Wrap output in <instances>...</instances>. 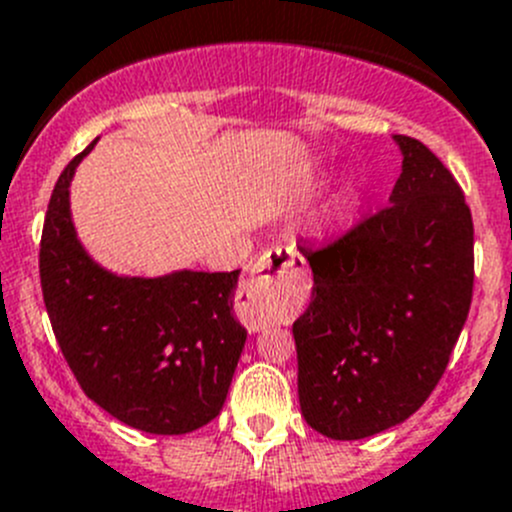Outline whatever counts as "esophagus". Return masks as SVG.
Returning a JSON list of instances; mask_svg holds the SVG:
<instances>
[{"mask_svg": "<svg viewBox=\"0 0 512 512\" xmlns=\"http://www.w3.org/2000/svg\"><path fill=\"white\" fill-rule=\"evenodd\" d=\"M308 288L303 257L290 247H272L252 267L250 278L242 283L240 310L252 328L265 326L278 310L295 305Z\"/></svg>", "mask_w": 512, "mask_h": 512, "instance_id": "esophagus-1", "label": "esophagus"}]
</instances>
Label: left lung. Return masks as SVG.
I'll return each mask as SVG.
<instances>
[{
  "label": "left lung",
  "instance_id": "left-lung-1",
  "mask_svg": "<svg viewBox=\"0 0 512 512\" xmlns=\"http://www.w3.org/2000/svg\"><path fill=\"white\" fill-rule=\"evenodd\" d=\"M391 204L321 247L298 245L313 298L293 323L303 417L364 439L417 412L450 364L472 303L475 227L452 171L409 136Z\"/></svg>",
  "mask_w": 512,
  "mask_h": 512
}]
</instances>
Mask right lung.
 I'll return each mask as SVG.
<instances>
[{
  "mask_svg": "<svg viewBox=\"0 0 512 512\" xmlns=\"http://www.w3.org/2000/svg\"><path fill=\"white\" fill-rule=\"evenodd\" d=\"M95 141L57 179L40 240V283L80 389L123 424L186 434L224 407L247 331L234 321L232 272L116 278L75 237L68 186Z\"/></svg>",
  "mask_w": 512,
  "mask_h": 512,
  "instance_id": "add662e5",
  "label": "right lung"
}]
</instances>
